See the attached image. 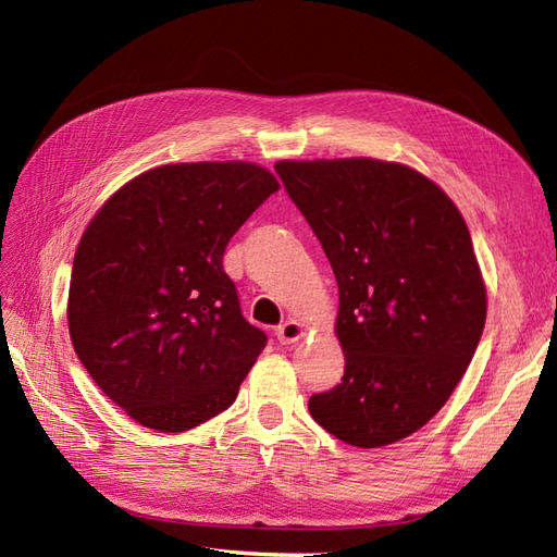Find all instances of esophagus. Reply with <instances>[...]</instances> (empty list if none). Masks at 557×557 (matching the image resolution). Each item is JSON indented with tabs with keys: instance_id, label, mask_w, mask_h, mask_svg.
Wrapping results in <instances>:
<instances>
[{
	"instance_id": "obj_1",
	"label": "esophagus",
	"mask_w": 557,
	"mask_h": 557,
	"mask_svg": "<svg viewBox=\"0 0 557 557\" xmlns=\"http://www.w3.org/2000/svg\"><path fill=\"white\" fill-rule=\"evenodd\" d=\"M275 336L282 345H292V343H298L300 338L306 336V326L300 324L298 320H287L275 329Z\"/></svg>"
}]
</instances>
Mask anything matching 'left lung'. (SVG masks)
<instances>
[{
  "label": "left lung",
  "mask_w": 557,
  "mask_h": 557,
  "mask_svg": "<svg viewBox=\"0 0 557 557\" xmlns=\"http://www.w3.org/2000/svg\"><path fill=\"white\" fill-rule=\"evenodd\" d=\"M338 282L343 383L310 416L355 448L416 434L479 347L487 292L467 221L436 182L377 158L277 161Z\"/></svg>",
  "instance_id": "1"
}]
</instances>
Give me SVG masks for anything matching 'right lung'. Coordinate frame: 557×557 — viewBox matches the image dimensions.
Returning <instances> with one entry per match:
<instances>
[{
    "mask_svg": "<svg viewBox=\"0 0 557 557\" xmlns=\"http://www.w3.org/2000/svg\"><path fill=\"white\" fill-rule=\"evenodd\" d=\"M275 190L257 163H168L125 182L86 226L70 338L95 385L141 426L180 434L212 420L263 352L224 251Z\"/></svg>",
    "mask_w": 557,
    "mask_h": 557,
    "instance_id": "obj_1",
    "label": "right lung"
}]
</instances>
